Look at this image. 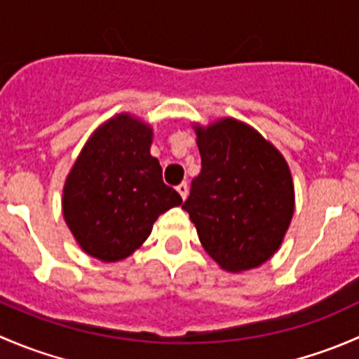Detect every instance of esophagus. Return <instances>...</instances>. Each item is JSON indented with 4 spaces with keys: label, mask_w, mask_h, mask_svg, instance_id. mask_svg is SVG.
<instances>
[{
    "label": "esophagus",
    "mask_w": 359,
    "mask_h": 359,
    "mask_svg": "<svg viewBox=\"0 0 359 359\" xmlns=\"http://www.w3.org/2000/svg\"><path fill=\"white\" fill-rule=\"evenodd\" d=\"M177 191H179V194L182 196V200H186L187 193H189V186H187V182H182L177 186Z\"/></svg>",
    "instance_id": "obj_1"
}]
</instances>
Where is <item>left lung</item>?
I'll return each instance as SVG.
<instances>
[{
	"instance_id": "8db88e82",
	"label": "left lung",
	"mask_w": 359,
	"mask_h": 359,
	"mask_svg": "<svg viewBox=\"0 0 359 359\" xmlns=\"http://www.w3.org/2000/svg\"><path fill=\"white\" fill-rule=\"evenodd\" d=\"M201 172L182 208L201 245L233 273L266 262L293 215V184L283 156L253 128L222 119L196 128Z\"/></svg>"
}]
</instances>
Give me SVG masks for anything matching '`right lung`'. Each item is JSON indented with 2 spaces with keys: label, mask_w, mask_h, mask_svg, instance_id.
<instances>
[{
  "label": "right lung",
  "mask_w": 359,
  "mask_h": 359,
  "mask_svg": "<svg viewBox=\"0 0 359 359\" xmlns=\"http://www.w3.org/2000/svg\"><path fill=\"white\" fill-rule=\"evenodd\" d=\"M151 137L139 119L116 116L90 137L66 180L64 219L79 247L104 262L135 252L154 220L182 203L163 182Z\"/></svg>",
  "instance_id": "1"
}]
</instances>
